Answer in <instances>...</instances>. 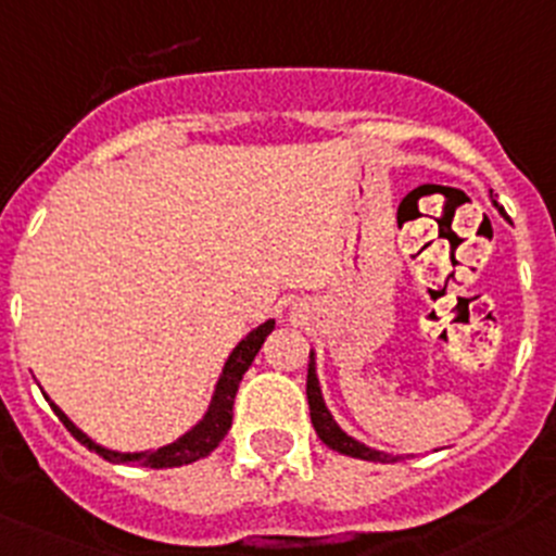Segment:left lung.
<instances>
[{
  "label": "left lung",
  "mask_w": 556,
  "mask_h": 556,
  "mask_svg": "<svg viewBox=\"0 0 556 556\" xmlns=\"http://www.w3.org/2000/svg\"><path fill=\"white\" fill-rule=\"evenodd\" d=\"M494 207L505 215V210L494 202ZM305 393H308V409H311V422H314L316 433H319V440L325 442L327 447L332 451L343 453V456H352V458H363V462H399V458L388 456L382 451H374V447L363 445L357 442L354 437H349L346 431H341L336 420H332L330 409L325 406V399H321V388H319V379H316V357L311 352V363H308V382H305Z\"/></svg>",
  "instance_id": "obj_1"
}]
</instances>
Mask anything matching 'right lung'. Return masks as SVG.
<instances>
[{
    "mask_svg": "<svg viewBox=\"0 0 556 556\" xmlns=\"http://www.w3.org/2000/svg\"><path fill=\"white\" fill-rule=\"evenodd\" d=\"M273 327H275V319H267L264 325H258L256 330H251L240 343H237L235 352H231L229 361H226L218 384H215V393H213V401H210L207 415L195 422L188 433H182L179 440L168 442V445L157 447V451H144V453L109 451V447H103V445H98V442L89 440L87 433H84L81 428H76V422H73L71 417H67L65 412H62L60 406L49 399V395L46 393L43 395H46V401L51 404V409L56 412V417L65 422L67 431H71L84 447H89V451H94L98 456H103L105 462L139 464V467H150V469L182 467V464H193V462H199V458L210 456V453L220 445V440H224L226 433H229L231 409H235V395H237V388H240V382H242V374L251 368L253 357H256L258 349H262L264 338L273 332Z\"/></svg>",
    "mask_w": 556,
    "mask_h": 556,
    "instance_id": "right-lung-1",
    "label": "right lung"
}]
</instances>
